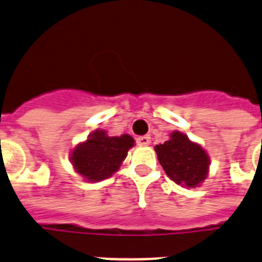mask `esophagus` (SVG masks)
Segmentation results:
<instances>
[{"instance_id": "esophagus-1", "label": "esophagus", "mask_w": 262, "mask_h": 262, "mask_svg": "<svg viewBox=\"0 0 262 262\" xmlns=\"http://www.w3.org/2000/svg\"><path fill=\"white\" fill-rule=\"evenodd\" d=\"M136 143L139 144V146H148V144L151 143V138L148 135L139 136V138L136 139Z\"/></svg>"}]
</instances>
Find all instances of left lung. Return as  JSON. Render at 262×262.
Listing matches in <instances>:
<instances>
[{
	"label": "left lung",
	"mask_w": 262,
	"mask_h": 262,
	"mask_svg": "<svg viewBox=\"0 0 262 262\" xmlns=\"http://www.w3.org/2000/svg\"><path fill=\"white\" fill-rule=\"evenodd\" d=\"M155 151L166 174L177 185L196 187L206 179L210 158L202 146L185 134L174 131L167 142L155 146Z\"/></svg>",
	"instance_id": "8db88e82"
}]
</instances>
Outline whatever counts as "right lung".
Listing matches in <instances>:
<instances>
[{
  "mask_svg": "<svg viewBox=\"0 0 262 262\" xmlns=\"http://www.w3.org/2000/svg\"><path fill=\"white\" fill-rule=\"evenodd\" d=\"M134 143L133 136L127 134L108 136L103 129H96L73 148L69 159L77 174L90 182H99L118 171Z\"/></svg>",
  "mask_w": 262,
  "mask_h": 262,
  "instance_id": "right-lung-1",
  "label": "right lung"
}]
</instances>
